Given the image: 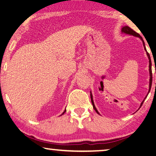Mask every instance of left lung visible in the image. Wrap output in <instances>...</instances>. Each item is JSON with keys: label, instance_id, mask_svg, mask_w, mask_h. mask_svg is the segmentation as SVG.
Wrapping results in <instances>:
<instances>
[{"label": "left lung", "instance_id": "8db88e82", "mask_svg": "<svg viewBox=\"0 0 156 156\" xmlns=\"http://www.w3.org/2000/svg\"><path fill=\"white\" fill-rule=\"evenodd\" d=\"M121 31H122V33L123 34H128V35H131V36H133L135 37H138V38L140 39V40L142 41V43H143V46H144V49L145 51H146V53H147V55L148 56V58H149V76H150V78H149V91H148V94H147L146 97L144 98V99L143 100V101H142L141 102L140 104V108L141 107V106L142 105V104H143V102L144 101V100L147 97L148 94H149V93L150 92V90H151V84H152V70H151V58H150V55L149 53L147 52V49H146V47H145V44H144V42L143 41V39H142V37L140 36V35L139 34L136 33L135 31H133L132 29H131L129 27H128V26H123V27H122V30H121ZM90 96H91V103H92V105H93V107L94 110L96 111V113H98V114L100 115L99 112H98L97 109L96 108V107H95V105H94V100H93V96H92V94H91V91H90Z\"/></svg>", "mask_w": 156, "mask_h": 156}]
</instances>
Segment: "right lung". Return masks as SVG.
Here are the masks:
<instances>
[{"instance_id": "1", "label": "right lung", "mask_w": 156, "mask_h": 156, "mask_svg": "<svg viewBox=\"0 0 156 156\" xmlns=\"http://www.w3.org/2000/svg\"><path fill=\"white\" fill-rule=\"evenodd\" d=\"M65 112H66V109H65V111H64V112H63V113H62V114H61V115H63V114H64V113H65Z\"/></svg>"}]
</instances>
